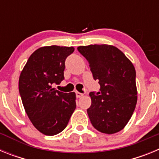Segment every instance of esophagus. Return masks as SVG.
<instances>
[{"label": "esophagus", "mask_w": 159, "mask_h": 159, "mask_svg": "<svg viewBox=\"0 0 159 159\" xmlns=\"http://www.w3.org/2000/svg\"><path fill=\"white\" fill-rule=\"evenodd\" d=\"M75 95H76L77 98H81V97H82L83 95H84L82 93H80V92H75Z\"/></svg>", "instance_id": "esophagus-1"}]
</instances>
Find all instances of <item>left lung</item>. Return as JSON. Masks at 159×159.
Returning <instances> with one entry per match:
<instances>
[{"mask_svg":"<svg viewBox=\"0 0 159 159\" xmlns=\"http://www.w3.org/2000/svg\"><path fill=\"white\" fill-rule=\"evenodd\" d=\"M77 49L88 60L94 80H98L100 85L99 92L89 94L92 105L87 111L90 121L102 133L120 131L131 118L137 103L134 65L113 45L91 44Z\"/></svg>","mask_w":159,"mask_h":159,"instance_id":"obj_1","label":"left lung"}]
</instances>
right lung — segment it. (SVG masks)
<instances>
[{
  "label": "right lung",
  "instance_id": "1",
  "mask_svg": "<svg viewBox=\"0 0 159 159\" xmlns=\"http://www.w3.org/2000/svg\"><path fill=\"white\" fill-rule=\"evenodd\" d=\"M73 47L44 46L30 56L20 72L19 92L28 117L45 135L64 130L76 107L75 93L53 88L64 80L65 60Z\"/></svg>",
  "mask_w": 159,
  "mask_h": 159
}]
</instances>
